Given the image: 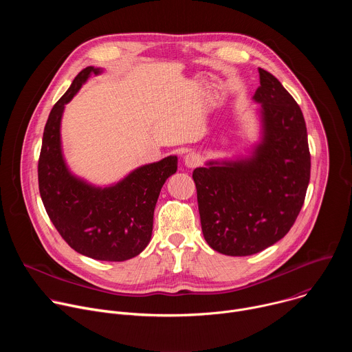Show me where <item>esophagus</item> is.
Wrapping results in <instances>:
<instances>
[{"mask_svg": "<svg viewBox=\"0 0 352 352\" xmlns=\"http://www.w3.org/2000/svg\"><path fill=\"white\" fill-rule=\"evenodd\" d=\"M200 162H202V159H200V156L195 152H190L188 153L185 157H184V163L188 168H195L200 164Z\"/></svg>", "mask_w": 352, "mask_h": 352, "instance_id": "esophagus-1", "label": "esophagus"}]
</instances>
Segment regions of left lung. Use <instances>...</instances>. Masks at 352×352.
<instances>
[{"label":"left lung","mask_w":352,"mask_h":352,"mask_svg":"<svg viewBox=\"0 0 352 352\" xmlns=\"http://www.w3.org/2000/svg\"><path fill=\"white\" fill-rule=\"evenodd\" d=\"M255 102L263 138L252 159L193 170L200 224L220 254L248 256L280 241L294 226L311 178L304 114L270 72L259 68Z\"/></svg>","instance_id":"1"}]
</instances>
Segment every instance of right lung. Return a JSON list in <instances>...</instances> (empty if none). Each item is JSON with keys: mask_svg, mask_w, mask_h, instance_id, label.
I'll return each mask as SVG.
<instances>
[{"mask_svg": "<svg viewBox=\"0 0 352 352\" xmlns=\"http://www.w3.org/2000/svg\"><path fill=\"white\" fill-rule=\"evenodd\" d=\"M91 74L100 69H82L50 111L37 166L38 190L50 220L72 249L91 259L122 262L147 246L157 199L166 179L177 171V157L143 166L103 189L71 175L61 153V117Z\"/></svg>", "mask_w": 352, "mask_h": 352, "instance_id": "add662e5", "label": "right lung"}]
</instances>
